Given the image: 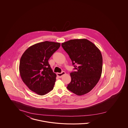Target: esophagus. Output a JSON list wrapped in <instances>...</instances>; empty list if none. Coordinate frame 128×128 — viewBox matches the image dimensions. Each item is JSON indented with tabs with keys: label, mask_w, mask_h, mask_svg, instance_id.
Wrapping results in <instances>:
<instances>
[{
	"label": "esophagus",
	"mask_w": 128,
	"mask_h": 128,
	"mask_svg": "<svg viewBox=\"0 0 128 128\" xmlns=\"http://www.w3.org/2000/svg\"><path fill=\"white\" fill-rule=\"evenodd\" d=\"M66 74V73L65 72H62V73H57V76H58L59 78H62V76H64V74Z\"/></svg>",
	"instance_id": "obj_1"
}]
</instances>
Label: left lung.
<instances>
[{
  "mask_svg": "<svg viewBox=\"0 0 128 128\" xmlns=\"http://www.w3.org/2000/svg\"><path fill=\"white\" fill-rule=\"evenodd\" d=\"M76 71L71 72L67 88L81 96L89 92L99 81L102 71L100 50L86 39H71L62 44Z\"/></svg>",
  "mask_w": 128,
  "mask_h": 128,
  "instance_id": "left-lung-1",
  "label": "left lung"
}]
</instances>
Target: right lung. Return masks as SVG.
<instances>
[{"label":"right lung","mask_w":128,"mask_h":128,"mask_svg":"<svg viewBox=\"0 0 128 128\" xmlns=\"http://www.w3.org/2000/svg\"><path fill=\"white\" fill-rule=\"evenodd\" d=\"M60 44L44 41L29 47L20 60V74L28 87L39 95L52 90L56 74L52 72L48 60L58 49Z\"/></svg>","instance_id":"right-lung-1"}]
</instances>
